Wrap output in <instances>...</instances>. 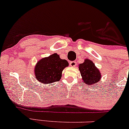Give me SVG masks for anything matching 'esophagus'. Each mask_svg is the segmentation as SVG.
I'll return each instance as SVG.
<instances>
[{"instance_id":"esophagus-1","label":"esophagus","mask_w":129,"mask_h":129,"mask_svg":"<svg viewBox=\"0 0 129 129\" xmlns=\"http://www.w3.org/2000/svg\"><path fill=\"white\" fill-rule=\"evenodd\" d=\"M77 65V62L75 61H72L70 62V66H72V67H74V66H75Z\"/></svg>"}]
</instances>
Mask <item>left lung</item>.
<instances>
[{
  "label": "left lung",
  "instance_id": "8db88e82",
  "mask_svg": "<svg viewBox=\"0 0 129 129\" xmlns=\"http://www.w3.org/2000/svg\"><path fill=\"white\" fill-rule=\"evenodd\" d=\"M80 71L84 82L89 85H96L101 81V73L91 60L85 59L83 63L79 64Z\"/></svg>",
  "mask_w": 129,
  "mask_h": 129
}]
</instances>
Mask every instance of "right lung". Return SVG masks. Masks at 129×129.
I'll use <instances>...</instances> for the list:
<instances>
[{
    "label": "right lung",
    "instance_id": "right-lung-1",
    "mask_svg": "<svg viewBox=\"0 0 129 129\" xmlns=\"http://www.w3.org/2000/svg\"><path fill=\"white\" fill-rule=\"evenodd\" d=\"M69 66L67 60L55 53L38 62L35 68V77L41 83L51 84L61 79L63 70Z\"/></svg>",
    "mask_w": 129,
    "mask_h": 129
}]
</instances>
